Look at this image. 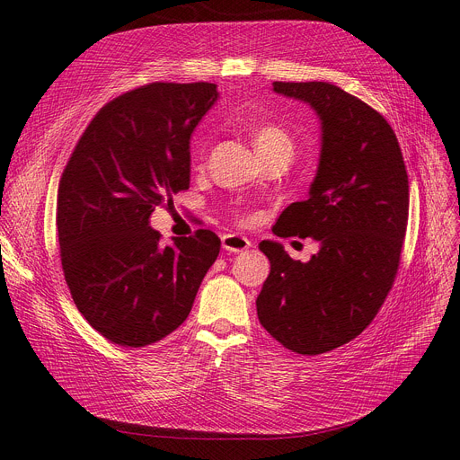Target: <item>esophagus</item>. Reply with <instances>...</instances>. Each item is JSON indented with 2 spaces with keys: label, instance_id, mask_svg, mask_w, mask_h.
Masks as SVG:
<instances>
[{
  "label": "esophagus",
  "instance_id": "34e87169",
  "mask_svg": "<svg viewBox=\"0 0 460 460\" xmlns=\"http://www.w3.org/2000/svg\"><path fill=\"white\" fill-rule=\"evenodd\" d=\"M222 246L229 253H240V252H246L248 248H252V243H250L246 236L227 233V234L222 236Z\"/></svg>",
  "mask_w": 460,
  "mask_h": 460
}]
</instances>
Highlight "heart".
<instances>
[{
    "label": "heart",
    "instance_id": "heart-1",
    "mask_svg": "<svg viewBox=\"0 0 460 460\" xmlns=\"http://www.w3.org/2000/svg\"><path fill=\"white\" fill-rule=\"evenodd\" d=\"M253 141H255L257 151L270 149V147H276V145H287V147L293 149L291 136L287 134L285 128L272 125V123H264V125L257 127L255 134H253Z\"/></svg>",
    "mask_w": 460,
    "mask_h": 460
}]
</instances>
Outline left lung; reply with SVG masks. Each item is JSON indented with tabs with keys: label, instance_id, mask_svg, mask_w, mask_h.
I'll use <instances>...</instances> for the list:
<instances>
[{
	"label": "left lung",
	"instance_id": "1",
	"mask_svg": "<svg viewBox=\"0 0 460 460\" xmlns=\"http://www.w3.org/2000/svg\"><path fill=\"white\" fill-rule=\"evenodd\" d=\"M307 102L323 127L309 198L288 205L274 234L321 244L307 262L262 240L270 274L257 296L262 328L285 349L315 356L364 332L395 281L408 224V175L397 136L376 110L326 82H274Z\"/></svg>",
	"mask_w": 460,
	"mask_h": 460
}]
</instances>
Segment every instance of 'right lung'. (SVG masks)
Listing matches in <instances>:
<instances>
[{
    "label": "right lung",
    "mask_w": 460,
    "mask_h": 460,
    "mask_svg": "<svg viewBox=\"0 0 460 460\" xmlns=\"http://www.w3.org/2000/svg\"><path fill=\"white\" fill-rule=\"evenodd\" d=\"M217 99L214 84L155 82L102 106L58 190L65 281L85 321L120 347L177 330L220 253L208 229L162 246L149 217L190 186V136Z\"/></svg>",
    "instance_id": "1"
}]
</instances>
